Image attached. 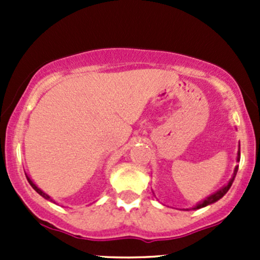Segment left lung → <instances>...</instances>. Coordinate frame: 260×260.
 <instances>
[{
  "instance_id": "left-lung-1",
  "label": "left lung",
  "mask_w": 260,
  "mask_h": 260,
  "mask_svg": "<svg viewBox=\"0 0 260 260\" xmlns=\"http://www.w3.org/2000/svg\"><path fill=\"white\" fill-rule=\"evenodd\" d=\"M237 159H238V162L240 161V151L238 152V158H237ZM237 172H238V166L235 167V170H234V175H233V179L229 181V183H228L226 186H224V187L220 188V190L217 191V192L212 193L211 196H209V198H206L205 200L201 201L200 204H198V205H196L195 208H193V209H201V208H204V206H208V205H210V204H214V203H216L217 200H220V199H221L222 196H224L225 193H226L228 191H229L230 186H232L233 181H234V177L237 176Z\"/></svg>"
}]
</instances>
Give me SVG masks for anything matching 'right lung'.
I'll use <instances>...</instances> for the list:
<instances>
[{
  "instance_id": "obj_1",
  "label": "right lung",
  "mask_w": 260,
  "mask_h": 260,
  "mask_svg": "<svg viewBox=\"0 0 260 260\" xmlns=\"http://www.w3.org/2000/svg\"><path fill=\"white\" fill-rule=\"evenodd\" d=\"M26 177H27V176H26ZM27 181H28V182H30V185H31V186H32V188H34V190H35V191H36V192H38V193H39V195H41V196H43V198H45V199H46V200H50V201H52V200H51V198H50V196H49V195H46V193H45V192H43V191H41V190H40V188H39V187H38V186H36V185H35V183H34V182H32V181H31L30 179H28V177H27Z\"/></svg>"
}]
</instances>
